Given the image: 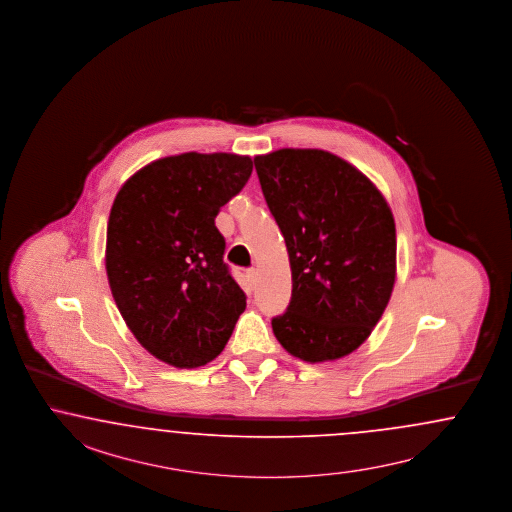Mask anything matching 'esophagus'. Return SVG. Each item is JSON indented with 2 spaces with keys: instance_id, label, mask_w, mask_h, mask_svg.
Wrapping results in <instances>:
<instances>
[{
  "instance_id": "1",
  "label": "esophagus",
  "mask_w": 512,
  "mask_h": 512,
  "mask_svg": "<svg viewBox=\"0 0 512 512\" xmlns=\"http://www.w3.org/2000/svg\"><path fill=\"white\" fill-rule=\"evenodd\" d=\"M247 282L250 288H256V284H258V271L256 269L247 271Z\"/></svg>"
}]
</instances>
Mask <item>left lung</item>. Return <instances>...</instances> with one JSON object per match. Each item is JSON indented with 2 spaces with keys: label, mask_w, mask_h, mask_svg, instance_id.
Segmentation results:
<instances>
[{
  "label": "left lung",
  "mask_w": 512,
  "mask_h": 512,
  "mask_svg": "<svg viewBox=\"0 0 512 512\" xmlns=\"http://www.w3.org/2000/svg\"><path fill=\"white\" fill-rule=\"evenodd\" d=\"M254 165L292 269V299L271 320L273 333L303 362L339 360L371 335L394 290L390 205L360 169L326 150H275Z\"/></svg>",
  "instance_id": "1"
}]
</instances>
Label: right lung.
<instances>
[{"instance_id":"obj_1","label":"right lung","mask_w":512,"mask_h":512,"mask_svg":"<svg viewBox=\"0 0 512 512\" xmlns=\"http://www.w3.org/2000/svg\"><path fill=\"white\" fill-rule=\"evenodd\" d=\"M250 173V156L184 152L145 165L116 194L105 247L109 286L141 347L173 367L215 360L247 307L224 264L215 218Z\"/></svg>"}]
</instances>
